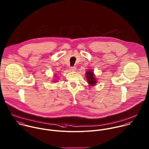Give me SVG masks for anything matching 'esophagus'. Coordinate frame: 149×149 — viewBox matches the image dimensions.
I'll use <instances>...</instances> for the list:
<instances>
[{
    "label": "esophagus",
    "mask_w": 149,
    "mask_h": 149,
    "mask_svg": "<svg viewBox=\"0 0 149 149\" xmlns=\"http://www.w3.org/2000/svg\"><path fill=\"white\" fill-rule=\"evenodd\" d=\"M75 70H76V68H75V67H70V70L71 71H75Z\"/></svg>",
    "instance_id": "1"
}]
</instances>
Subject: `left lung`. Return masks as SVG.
Segmentation results:
<instances>
[{"label":"left lung","mask_w":149,"mask_h":149,"mask_svg":"<svg viewBox=\"0 0 149 149\" xmlns=\"http://www.w3.org/2000/svg\"><path fill=\"white\" fill-rule=\"evenodd\" d=\"M86 78H87L88 84H89V85L91 86L95 85L96 83V78H95L94 77L93 72L92 71H88L86 72Z\"/></svg>","instance_id":"1"}]
</instances>
